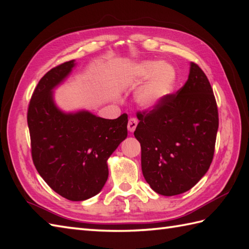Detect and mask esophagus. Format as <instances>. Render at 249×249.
<instances>
[{
	"label": "esophagus",
	"mask_w": 249,
	"mask_h": 249,
	"mask_svg": "<svg viewBox=\"0 0 249 249\" xmlns=\"http://www.w3.org/2000/svg\"><path fill=\"white\" fill-rule=\"evenodd\" d=\"M137 125H138V121H137V120L134 119V118H133V119H129L127 128H128V130L130 131V133H134L136 127H137Z\"/></svg>",
	"instance_id": "obj_1"
}]
</instances>
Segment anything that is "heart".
<instances>
[{"label":"heart","mask_w":249,"mask_h":249,"mask_svg":"<svg viewBox=\"0 0 249 249\" xmlns=\"http://www.w3.org/2000/svg\"><path fill=\"white\" fill-rule=\"evenodd\" d=\"M149 76L150 78L147 82L137 92L136 99L142 107L152 109L171 91L177 73L172 66L156 61L141 62L131 71V77L136 81L143 80Z\"/></svg>","instance_id":"1"}]
</instances>
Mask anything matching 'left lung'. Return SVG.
<instances>
[{
  "mask_svg": "<svg viewBox=\"0 0 249 249\" xmlns=\"http://www.w3.org/2000/svg\"><path fill=\"white\" fill-rule=\"evenodd\" d=\"M135 137L141 145V168L155 193L187 192L208 172L218 129V110L208 77L190 63L184 87L166 95L149 112H138Z\"/></svg>",
  "mask_w": 249,
  "mask_h": 249,
  "instance_id": "1",
  "label": "left lung"
}]
</instances>
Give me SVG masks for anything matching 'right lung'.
<instances>
[{
    "label": "right lung",
    "mask_w": 249,
    "mask_h": 249,
    "mask_svg": "<svg viewBox=\"0 0 249 249\" xmlns=\"http://www.w3.org/2000/svg\"><path fill=\"white\" fill-rule=\"evenodd\" d=\"M75 60L40 79L28 110L32 158L45 182L71 201L94 197L108 178V158L127 137V114L103 119L87 110L64 112L53 89L70 76Z\"/></svg>",
    "instance_id": "1"
}]
</instances>
